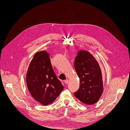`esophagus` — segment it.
Returning a JSON list of instances; mask_svg holds the SVG:
<instances>
[{"instance_id": "34e87169", "label": "esophagus", "mask_w": 130, "mask_h": 130, "mask_svg": "<svg viewBox=\"0 0 130 130\" xmlns=\"http://www.w3.org/2000/svg\"><path fill=\"white\" fill-rule=\"evenodd\" d=\"M69 79H65V80H64V82H65V83L66 84H67L68 83H69Z\"/></svg>"}]
</instances>
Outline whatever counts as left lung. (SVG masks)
I'll list each match as a JSON object with an SVG mask.
<instances>
[{
	"label": "left lung",
	"instance_id": "1",
	"mask_svg": "<svg viewBox=\"0 0 130 130\" xmlns=\"http://www.w3.org/2000/svg\"><path fill=\"white\" fill-rule=\"evenodd\" d=\"M74 66L80 80L79 88L74 95L84 104L96 103L103 90L101 70L97 60L88 51H79L75 58Z\"/></svg>",
	"mask_w": 130,
	"mask_h": 130
}]
</instances>
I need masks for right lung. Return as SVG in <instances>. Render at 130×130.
<instances>
[{"label":"right lung","instance_id":"1","mask_svg":"<svg viewBox=\"0 0 130 130\" xmlns=\"http://www.w3.org/2000/svg\"><path fill=\"white\" fill-rule=\"evenodd\" d=\"M26 83L33 98L44 105L52 103L64 88L53 69L50 55L46 51L35 54L27 70Z\"/></svg>","mask_w":130,"mask_h":130}]
</instances>
